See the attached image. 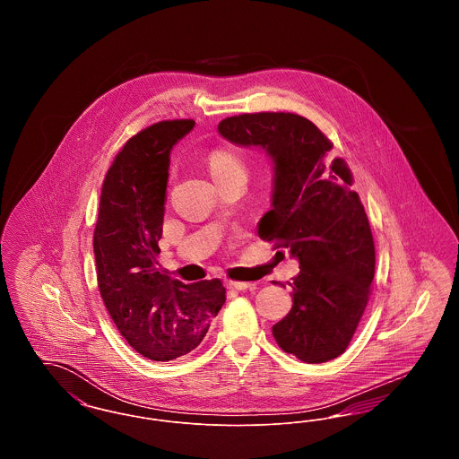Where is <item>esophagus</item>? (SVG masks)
Returning <instances> with one entry per match:
<instances>
[{
  "label": "esophagus",
  "mask_w": 459,
  "mask_h": 459,
  "mask_svg": "<svg viewBox=\"0 0 459 459\" xmlns=\"http://www.w3.org/2000/svg\"><path fill=\"white\" fill-rule=\"evenodd\" d=\"M225 285H227V289H238V290H247V289L256 287V284H253V282H236V281H227Z\"/></svg>",
  "instance_id": "34e87169"
}]
</instances>
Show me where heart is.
<instances>
[{
  "label": "heart",
  "instance_id": "heart-1",
  "mask_svg": "<svg viewBox=\"0 0 459 459\" xmlns=\"http://www.w3.org/2000/svg\"><path fill=\"white\" fill-rule=\"evenodd\" d=\"M208 170L213 180L225 178L236 172H244V161L239 154L229 150H215L208 154Z\"/></svg>",
  "mask_w": 459,
  "mask_h": 459
}]
</instances>
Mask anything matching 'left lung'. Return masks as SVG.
I'll list each match as a JSON object with an SVG mask.
<instances>
[{"label":"left lung","mask_w":459,"mask_h":459,"mask_svg":"<svg viewBox=\"0 0 459 459\" xmlns=\"http://www.w3.org/2000/svg\"><path fill=\"white\" fill-rule=\"evenodd\" d=\"M238 146L262 148L273 161L272 208L258 236L290 251L292 307L272 327L277 344L305 363H325L350 346L375 275L370 223L342 158L296 113H242L219 124Z\"/></svg>","instance_id":"8db88e82"}]
</instances>
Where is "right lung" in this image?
<instances>
[{
    "instance_id": "add662e5",
    "label": "right lung",
    "mask_w": 459,
    "mask_h": 459,
    "mask_svg": "<svg viewBox=\"0 0 459 459\" xmlns=\"http://www.w3.org/2000/svg\"><path fill=\"white\" fill-rule=\"evenodd\" d=\"M195 120H163L131 137L105 177L94 229L98 287L134 350L170 361L199 346L225 303L219 279L182 284L158 270L170 152Z\"/></svg>"
}]
</instances>
